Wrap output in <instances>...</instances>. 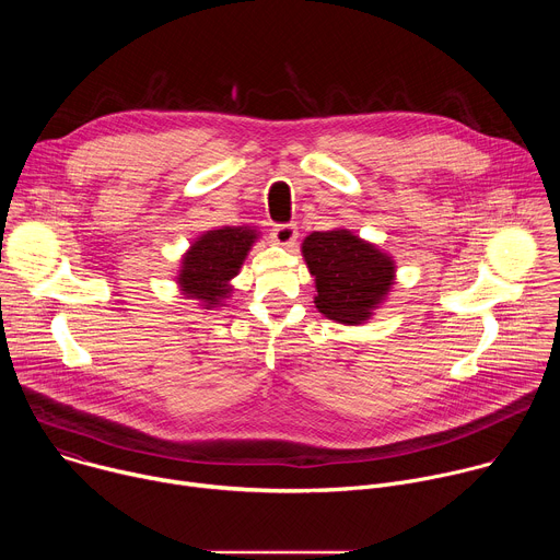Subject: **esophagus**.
<instances>
[{"mask_svg":"<svg viewBox=\"0 0 560 560\" xmlns=\"http://www.w3.org/2000/svg\"><path fill=\"white\" fill-rule=\"evenodd\" d=\"M296 225L294 223H279L272 228V238L279 246H292L296 242Z\"/></svg>","mask_w":560,"mask_h":560,"instance_id":"obj_1","label":"esophagus"}]
</instances>
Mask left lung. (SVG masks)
I'll return each mask as SVG.
<instances>
[{
  "label": "left lung",
  "instance_id": "1",
  "mask_svg": "<svg viewBox=\"0 0 560 560\" xmlns=\"http://www.w3.org/2000/svg\"><path fill=\"white\" fill-rule=\"evenodd\" d=\"M301 253L316 283L314 305L339 324H363L394 283L392 257L346 228L307 234Z\"/></svg>",
  "mask_w": 560,
  "mask_h": 560
}]
</instances>
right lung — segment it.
<instances>
[{"label": "right lung", "mask_w": 560, "mask_h": 560, "mask_svg": "<svg viewBox=\"0 0 560 560\" xmlns=\"http://www.w3.org/2000/svg\"><path fill=\"white\" fill-rule=\"evenodd\" d=\"M259 232L250 225H223L203 232L182 259L177 283L188 299L206 310L223 305L230 296V281L244 266Z\"/></svg>", "instance_id": "right-lung-1"}]
</instances>
